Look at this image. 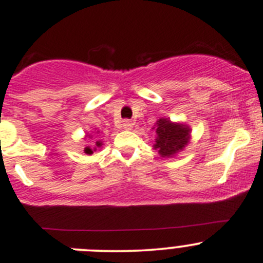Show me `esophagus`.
<instances>
[{
    "label": "esophagus",
    "mask_w": 263,
    "mask_h": 263,
    "mask_svg": "<svg viewBox=\"0 0 263 263\" xmlns=\"http://www.w3.org/2000/svg\"><path fill=\"white\" fill-rule=\"evenodd\" d=\"M122 126H123V128L131 129L132 127H134V122H132V121H129V120H124Z\"/></svg>",
    "instance_id": "esophagus-1"
}]
</instances>
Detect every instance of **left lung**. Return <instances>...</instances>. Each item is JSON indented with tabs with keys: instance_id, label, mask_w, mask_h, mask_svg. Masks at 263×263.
Segmentation results:
<instances>
[{
	"instance_id": "8db88e82",
	"label": "left lung",
	"mask_w": 263,
	"mask_h": 263,
	"mask_svg": "<svg viewBox=\"0 0 263 263\" xmlns=\"http://www.w3.org/2000/svg\"><path fill=\"white\" fill-rule=\"evenodd\" d=\"M157 139L154 147L162 157L174 156L182 150L189 140L190 129L184 124L171 123L168 120L157 121Z\"/></svg>"
}]
</instances>
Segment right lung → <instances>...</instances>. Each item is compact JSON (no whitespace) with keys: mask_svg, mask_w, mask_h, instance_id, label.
I'll return each mask as SVG.
<instances>
[{"mask_svg":"<svg viewBox=\"0 0 263 263\" xmlns=\"http://www.w3.org/2000/svg\"><path fill=\"white\" fill-rule=\"evenodd\" d=\"M96 145H97V146H101V145H102V143H101V142H99V141H98V142H97V143H96ZM84 151H85V154H89V155H90V154H93L92 148H89V147H85V150H84Z\"/></svg>","mask_w":263,"mask_h":263,"instance_id":"1","label":"right lung"}]
</instances>
